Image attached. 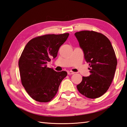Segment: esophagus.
I'll return each mask as SVG.
<instances>
[{
  "label": "esophagus",
  "instance_id": "1",
  "mask_svg": "<svg viewBox=\"0 0 127 127\" xmlns=\"http://www.w3.org/2000/svg\"><path fill=\"white\" fill-rule=\"evenodd\" d=\"M74 73H75V72H73V71H68V74H69V75H72V74H74Z\"/></svg>",
  "mask_w": 127,
  "mask_h": 127
}]
</instances>
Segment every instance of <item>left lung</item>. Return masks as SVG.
Instances as JSON below:
<instances>
[{"label": "left lung", "mask_w": 127, "mask_h": 127, "mask_svg": "<svg viewBox=\"0 0 127 127\" xmlns=\"http://www.w3.org/2000/svg\"><path fill=\"white\" fill-rule=\"evenodd\" d=\"M75 35L89 63L91 73L82 77L77 88L87 98H99L106 92L114 79L117 64L114 48L109 39L98 32L83 31Z\"/></svg>", "instance_id": "obj_1"}]
</instances>
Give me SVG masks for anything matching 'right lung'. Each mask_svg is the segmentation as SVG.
<instances>
[{"mask_svg": "<svg viewBox=\"0 0 127 127\" xmlns=\"http://www.w3.org/2000/svg\"><path fill=\"white\" fill-rule=\"evenodd\" d=\"M69 33L47 34L32 39L24 48L18 61L21 82L27 92L35 100L51 101L57 94L65 71L57 72L47 68L51 58H55Z\"/></svg>", "mask_w": 127, "mask_h": 127, "instance_id": "1", "label": "right lung"}]
</instances>
